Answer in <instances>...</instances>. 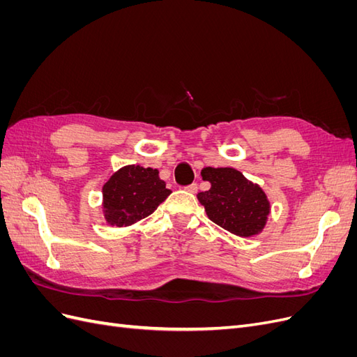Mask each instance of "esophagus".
I'll return each instance as SVG.
<instances>
[{"mask_svg":"<svg viewBox=\"0 0 357 357\" xmlns=\"http://www.w3.org/2000/svg\"><path fill=\"white\" fill-rule=\"evenodd\" d=\"M185 190H188L189 193H197V190H198V185H197V183H192V185H189V186H186V188H185Z\"/></svg>","mask_w":357,"mask_h":357,"instance_id":"1","label":"esophagus"}]
</instances>
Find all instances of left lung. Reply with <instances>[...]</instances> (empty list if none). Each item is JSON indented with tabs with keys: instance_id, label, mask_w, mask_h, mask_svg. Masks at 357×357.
Returning <instances> with one entry per match:
<instances>
[{
	"instance_id": "obj_1",
	"label": "left lung",
	"mask_w": 357,
	"mask_h": 357,
	"mask_svg": "<svg viewBox=\"0 0 357 357\" xmlns=\"http://www.w3.org/2000/svg\"><path fill=\"white\" fill-rule=\"evenodd\" d=\"M201 176L211 183L210 190L198 193L211 222L238 236H253L264 229L271 207L261 188L234 168L207 167Z\"/></svg>"
}]
</instances>
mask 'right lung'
<instances>
[{
  "instance_id": "right-lung-1",
  "label": "right lung",
  "mask_w": 357,
  "mask_h": 357,
  "mask_svg": "<svg viewBox=\"0 0 357 357\" xmlns=\"http://www.w3.org/2000/svg\"><path fill=\"white\" fill-rule=\"evenodd\" d=\"M171 190L159 178L158 169L139 165L123 167L102 188L105 220L114 226H128L152 214Z\"/></svg>"
}]
</instances>
